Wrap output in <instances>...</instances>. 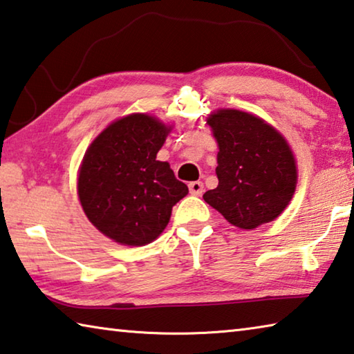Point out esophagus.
I'll return each instance as SVG.
<instances>
[{
	"mask_svg": "<svg viewBox=\"0 0 354 354\" xmlns=\"http://www.w3.org/2000/svg\"><path fill=\"white\" fill-rule=\"evenodd\" d=\"M188 187H189V193L193 196H202L203 194V183L202 182H191Z\"/></svg>",
	"mask_w": 354,
	"mask_h": 354,
	"instance_id": "34e87169",
	"label": "esophagus"
}]
</instances>
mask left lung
<instances>
[{
	"label": "left lung",
	"instance_id": "left-lung-1",
	"mask_svg": "<svg viewBox=\"0 0 354 354\" xmlns=\"http://www.w3.org/2000/svg\"><path fill=\"white\" fill-rule=\"evenodd\" d=\"M207 122L219 146V185L203 199L243 230L277 219L297 185L295 158L286 138L261 118L234 109L214 111Z\"/></svg>",
	"mask_w": 354,
	"mask_h": 354
}]
</instances>
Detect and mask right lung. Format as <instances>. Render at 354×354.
<instances>
[{
    "label": "right lung",
    "instance_id": "1",
    "mask_svg": "<svg viewBox=\"0 0 354 354\" xmlns=\"http://www.w3.org/2000/svg\"><path fill=\"white\" fill-rule=\"evenodd\" d=\"M169 126L145 113L116 120L84 155L77 194L86 218L122 245H146L169 222L172 207L188 194L167 161L157 153Z\"/></svg>",
    "mask_w": 354,
    "mask_h": 354
}]
</instances>
